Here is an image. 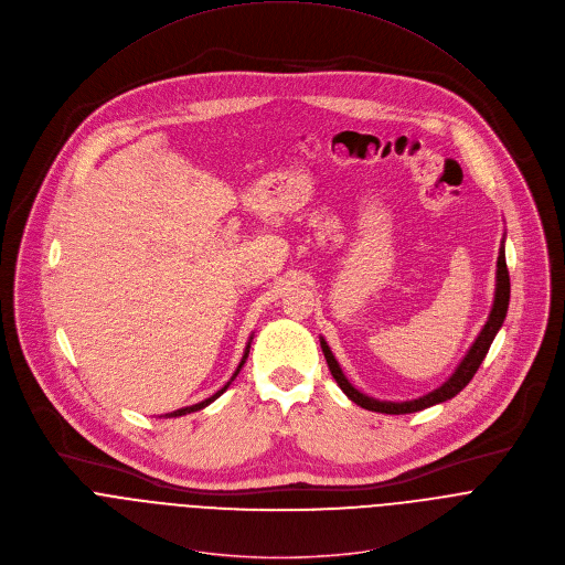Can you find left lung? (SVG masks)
<instances>
[{"label": "left lung", "mask_w": 565, "mask_h": 565, "mask_svg": "<svg viewBox=\"0 0 565 565\" xmlns=\"http://www.w3.org/2000/svg\"><path fill=\"white\" fill-rule=\"evenodd\" d=\"M508 303H510V275H508V266H505V248H503V242H501V248H499V257H497V288H494V301H492V310H490V317L486 321V326L481 328L479 337L475 339V343L470 345V350L466 352V356L461 359V363L457 365V370L450 374V380L444 382L437 391L419 397V399H411V402H380L374 397H367L363 395L361 391H356L348 380L343 370L339 367L332 350L328 348L326 339H319L321 341V350H323V356H326V363L330 367V374L334 377V382L339 384V388L345 393V397L350 402H354L356 406L365 408V411H372V413H384V415H408V413H419L424 408H430L435 404H441V402H448L452 397H457L468 384L470 380L475 377V372L479 370L481 361L486 359L488 350H490V343L494 341L499 328L503 326V319H505V312H508Z\"/></svg>", "instance_id": "left-lung-1"}]
</instances>
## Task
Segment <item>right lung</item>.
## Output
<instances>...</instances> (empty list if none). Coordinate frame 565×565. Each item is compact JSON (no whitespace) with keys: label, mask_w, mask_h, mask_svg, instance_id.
Here are the masks:
<instances>
[{"label":"right lung","mask_w":565,"mask_h":565,"mask_svg":"<svg viewBox=\"0 0 565 565\" xmlns=\"http://www.w3.org/2000/svg\"><path fill=\"white\" fill-rule=\"evenodd\" d=\"M250 341H253V337L248 339V345H246V350H244V356H242V361H239V365H237V370H235V374L231 377V382H235V377L239 374V370L244 367V363H246V356H248V352H250ZM231 382L222 388V391H217L213 397H209V399H204V402H200V404H195V406H185V408H179V411H172V413H168L166 415V419H170V417H183V415H191V413H198V411H202V408H206L209 404H213L217 397H222L226 391H228V386H231Z\"/></svg>","instance_id":"right-lung-1"}]
</instances>
